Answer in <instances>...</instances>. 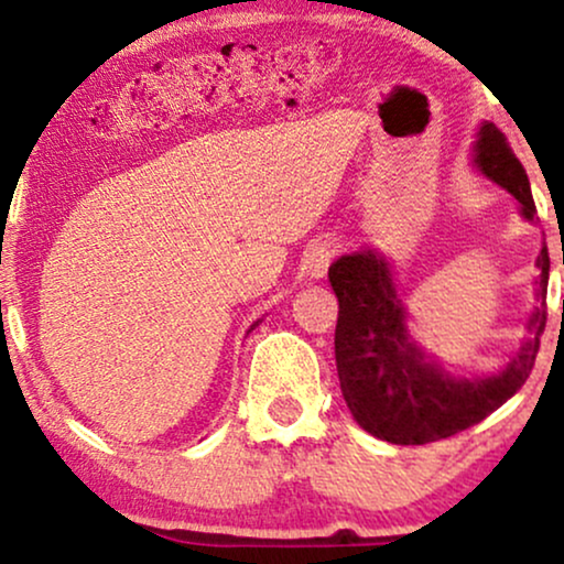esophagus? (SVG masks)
I'll use <instances>...</instances> for the list:
<instances>
[{
    "mask_svg": "<svg viewBox=\"0 0 564 564\" xmlns=\"http://www.w3.org/2000/svg\"><path fill=\"white\" fill-rule=\"evenodd\" d=\"M334 254H336L334 241H328V238H315V241L304 249L302 270L313 278H323L326 275L328 264H332V260H334Z\"/></svg>",
    "mask_w": 564,
    "mask_h": 564,
    "instance_id": "obj_1",
    "label": "esophagus"
}]
</instances>
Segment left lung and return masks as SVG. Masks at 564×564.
I'll return each instance as SVG.
<instances>
[{
    "instance_id": "8db88e82",
    "label": "left lung",
    "mask_w": 564,
    "mask_h": 564,
    "mask_svg": "<svg viewBox=\"0 0 564 564\" xmlns=\"http://www.w3.org/2000/svg\"><path fill=\"white\" fill-rule=\"evenodd\" d=\"M477 166L522 204L533 219L535 204L528 174L496 124H485L477 140ZM541 307L530 315V339L490 377H458L422 352L405 326V307L392 286L387 262L373 251L339 257L328 281L339 300L334 349L352 419L373 437L394 445H424L469 430L501 408L525 384L546 328L549 251L539 260Z\"/></svg>"
}]
</instances>
